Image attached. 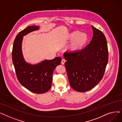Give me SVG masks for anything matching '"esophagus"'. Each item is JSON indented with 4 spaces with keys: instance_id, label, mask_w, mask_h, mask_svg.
I'll return each mask as SVG.
<instances>
[{
    "instance_id": "esophagus-1",
    "label": "esophagus",
    "mask_w": 122,
    "mask_h": 122,
    "mask_svg": "<svg viewBox=\"0 0 122 122\" xmlns=\"http://www.w3.org/2000/svg\"><path fill=\"white\" fill-rule=\"evenodd\" d=\"M65 62H66V60H64V59H62V60H61V63L62 64H64V63H65Z\"/></svg>"
}]
</instances>
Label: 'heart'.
Wrapping results in <instances>:
<instances>
[{"instance_id":"heart-1","label":"heart","mask_w":122,"mask_h":122,"mask_svg":"<svg viewBox=\"0 0 122 122\" xmlns=\"http://www.w3.org/2000/svg\"><path fill=\"white\" fill-rule=\"evenodd\" d=\"M88 39V35L85 33L74 31L69 33L66 37V40L71 41L67 47V51L70 52L80 51L86 44Z\"/></svg>"}]
</instances>
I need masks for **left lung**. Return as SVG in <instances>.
I'll use <instances>...</instances> for the list:
<instances>
[{"instance_id":"8db88e82","label":"left lung","mask_w":122,"mask_h":122,"mask_svg":"<svg viewBox=\"0 0 122 122\" xmlns=\"http://www.w3.org/2000/svg\"><path fill=\"white\" fill-rule=\"evenodd\" d=\"M93 36L90 43L76 52L64 53L65 67L71 88L79 92L88 91L101 81L108 61L106 38L92 25Z\"/></svg>"}]
</instances>
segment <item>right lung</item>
I'll list each match as a JSON object with an SVG mask.
<instances>
[{
  "label": "right lung",
  "instance_id": "1",
  "mask_svg": "<svg viewBox=\"0 0 122 122\" xmlns=\"http://www.w3.org/2000/svg\"><path fill=\"white\" fill-rule=\"evenodd\" d=\"M39 28V26H29L17 34L13 46L12 61L20 84L33 92L43 94L51 88L54 70L61 64V58L56 57L53 60H45L34 64L25 61L22 52L24 36Z\"/></svg>",
  "mask_w": 122,
  "mask_h": 122
}]
</instances>
